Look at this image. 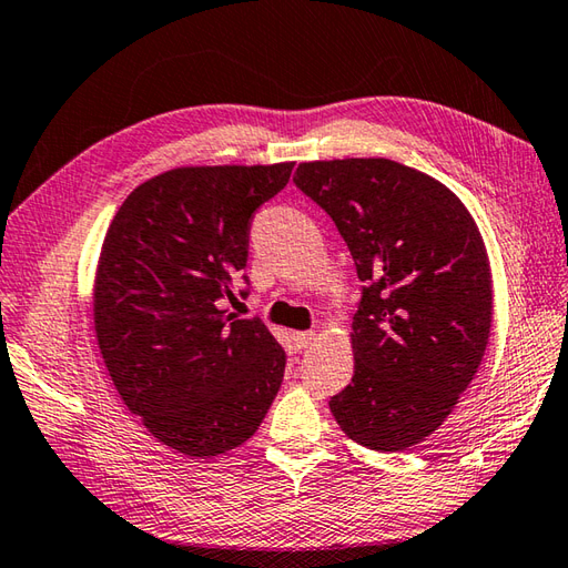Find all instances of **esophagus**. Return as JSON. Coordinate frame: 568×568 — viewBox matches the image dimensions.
<instances>
[{
    "label": "esophagus",
    "instance_id": "34e87169",
    "mask_svg": "<svg viewBox=\"0 0 568 568\" xmlns=\"http://www.w3.org/2000/svg\"><path fill=\"white\" fill-rule=\"evenodd\" d=\"M313 342H315V332H293V344L297 352L307 349Z\"/></svg>",
    "mask_w": 568,
    "mask_h": 568
}]
</instances>
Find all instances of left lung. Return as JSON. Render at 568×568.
<instances>
[{
	"instance_id": "left-lung-1",
	"label": "left lung",
	"mask_w": 568,
	"mask_h": 568,
	"mask_svg": "<svg viewBox=\"0 0 568 568\" xmlns=\"http://www.w3.org/2000/svg\"><path fill=\"white\" fill-rule=\"evenodd\" d=\"M293 182L335 221L364 281L354 376L332 416L359 446L406 450L443 426L483 362L493 275L480 231L446 184L384 158L303 162Z\"/></svg>"
}]
</instances>
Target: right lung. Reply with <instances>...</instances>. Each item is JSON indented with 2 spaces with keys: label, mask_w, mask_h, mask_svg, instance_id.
<instances>
[{
  "label": "right lung",
  "mask_w": 568,
  "mask_h": 568,
  "mask_svg": "<svg viewBox=\"0 0 568 568\" xmlns=\"http://www.w3.org/2000/svg\"><path fill=\"white\" fill-rule=\"evenodd\" d=\"M291 172L293 162L176 166L140 184L105 233L93 291L100 354L125 406L186 458L246 443L283 384L285 352L268 327L221 305L248 283L255 209Z\"/></svg>",
  "instance_id": "add662e5"
}]
</instances>
